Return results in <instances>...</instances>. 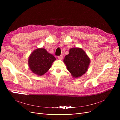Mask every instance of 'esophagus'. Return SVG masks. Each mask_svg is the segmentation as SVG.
I'll use <instances>...</instances> for the list:
<instances>
[{"instance_id":"1","label":"esophagus","mask_w":120,"mask_h":120,"mask_svg":"<svg viewBox=\"0 0 120 120\" xmlns=\"http://www.w3.org/2000/svg\"><path fill=\"white\" fill-rule=\"evenodd\" d=\"M57 58H58V59H62V58H63V55H61L60 56H58L57 57Z\"/></svg>"}]
</instances>
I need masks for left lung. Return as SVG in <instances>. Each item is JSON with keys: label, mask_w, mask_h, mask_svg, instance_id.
<instances>
[{"label": "left lung", "mask_w": 120, "mask_h": 120, "mask_svg": "<svg viewBox=\"0 0 120 120\" xmlns=\"http://www.w3.org/2000/svg\"><path fill=\"white\" fill-rule=\"evenodd\" d=\"M64 63L72 77L76 78L86 72L90 61L84 50L75 48L70 49L68 54L65 57Z\"/></svg>", "instance_id": "left-lung-1"}]
</instances>
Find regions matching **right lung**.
I'll return each instance as SVG.
<instances>
[{"label":"right lung","instance_id":"1","mask_svg":"<svg viewBox=\"0 0 120 120\" xmlns=\"http://www.w3.org/2000/svg\"><path fill=\"white\" fill-rule=\"evenodd\" d=\"M55 60V57L49 53L46 49L38 48L30 54L28 60L29 67L33 73L41 76L49 71Z\"/></svg>","mask_w":120,"mask_h":120}]
</instances>
